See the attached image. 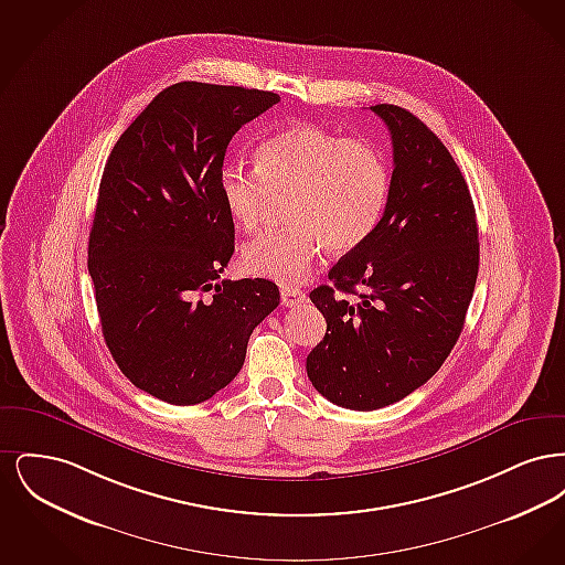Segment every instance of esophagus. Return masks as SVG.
Returning a JSON list of instances; mask_svg holds the SVG:
<instances>
[{
    "label": "esophagus",
    "instance_id": "esophagus-1",
    "mask_svg": "<svg viewBox=\"0 0 565 565\" xmlns=\"http://www.w3.org/2000/svg\"><path fill=\"white\" fill-rule=\"evenodd\" d=\"M307 300V295L302 290H296V288H281V305L284 307H296L300 302Z\"/></svg>",
    "mask_w": 565,
    "mask_h": 565
}]
</instances>
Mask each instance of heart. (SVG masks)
<instances>
[{
    "instance_id": "b5f03b06",
    "label": "heart",
    "mask_w": 565,
    "mask_h": 565,
    "mask_svg": "<svg viewBox=\"0 0 565 565\" xmlns=\"http://www.w3.org/2000/svg\"><path fill=\"white\" fill-rule=\"evenodd\" d=\"M392 171L369 139L295 122L265 139L256 167L226 162L220 199L243 233L260 228L275 199L286 201L290 226L242 249L243 269L279 284L302 281L320 252L345 256L362 247L385 214Z\"/></svg>"
}]
</instances>
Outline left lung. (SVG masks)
I'll use <instances>...</instances> for the list:
<instances>
[{
    "label": "left lung",
    "instance_id": "left-lung-1",
    "mask_svg": "<svg viewBox=\"0 0 565 565\" xmlns=\"http://www.w3.org/2000/svg\"><path fill=\"white\" fill-rule=\"evenodd\" d=\"M371 109L394 148L385 214L373 237L330 269L332 286L309 295L326 334L307 355V375L351 411L398 403L443 366L479 275L477 214L454 157L411 111Z\"/></svg>",
    "mask_w": 565,
    "mask_h": 565
}]
</instances>
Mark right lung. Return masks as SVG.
Returning <instances> with one entry per match:
<instances>
[{"label":"right lung","instance_id":"right-lung-1","mask_svg":"<svg viewBox=\"0 0 565 565\" xmlns=\"http://www.w3.org/2000/svg\"><path fill=\"white\" fill-rule=\"evenodd\" d=\"M258 88L178 82L111 148L88 237L104 339L122 375L162 403L210 401L242 371L279 305L263 277L220 279L235 224L217 175L233 135L273 108Z\"/></svg>","mask_w":565,"mask_h":565}]
</instances>
